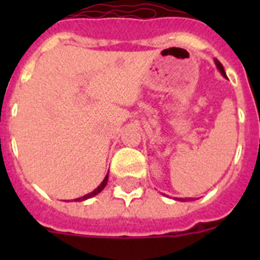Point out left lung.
<instances>
[{
  "mask_svg": "<svg viewBox=\"0 0 260 260\" xmlns=\"http://www.w3.org/2000/svg\"><path fill=\"white\" fill-rule=\"evenodd\" d=\"M215 63H216V66H217V69H219L220 73H221L222 77L226 78V74H225V70H224V68H222L221 63H220V62L217 61V59H215ZM176 199H177V201H181V202H186V201H187V198H186V199H183V198H176ZM189 199H190V198H189Z\"/></svg>",
  "mask_w": 260,
  "mask_h": 260,
  "instance_id": "left-lung-1",
  "label": "left lung"
}]
</instances>
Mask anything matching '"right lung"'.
Masks as SVG:
<instances>
[{
    "label": "right lung",
    "instance_id": "1",
    "mask_svg": "<svg viewBox=\"0 0 260 260\" xmlns=\"http://www.w3.org/2000/svg\"><path fill=\"white\" fill-rule=\"evenodd\" d=\"M107 182H108V174H107V176H105L104 181H103V182L100 183V185H99L98 187H96V189L93 190L92 192H89V194H86V195H84V197H80V198L74 199V201H75V202H82V201H86V199L92 198V197H95V195H98L100 191H103V189H104L105 186H107Z\"/></svg>",
    "mask_w": 260,
    "mask_h": 260
}]
</instances>
